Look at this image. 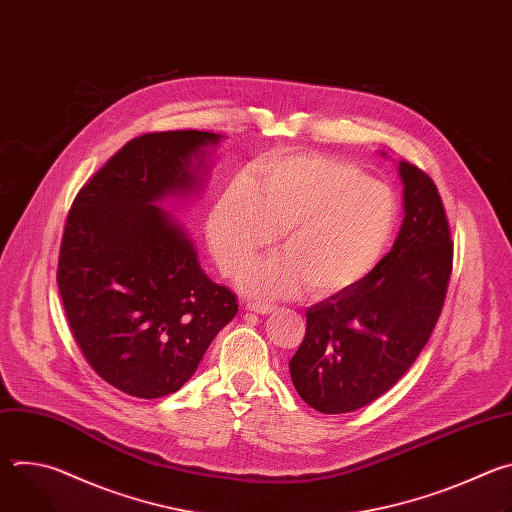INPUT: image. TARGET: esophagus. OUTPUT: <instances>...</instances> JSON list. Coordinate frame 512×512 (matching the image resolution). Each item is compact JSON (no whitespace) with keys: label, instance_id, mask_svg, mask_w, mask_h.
Segmentation results:
<instances>
[{"label":"esophagus","instance_id":"obj_1","mask_svg":"<svg viewBox=\"0 0 512 512\" xmlns=\"http://www.w3.org/2000/svg\"><path fill=\"white\" fill-rule=\"evenodd\" d=\"M247 310H249V312H255V314H261V316H267V314H271L275 308L269 306V304H263V302H249V304H247Z\"/></svg>","mask_w":512,"mask_h":512}]
</instances>
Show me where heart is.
Masks as SVG:
<instances>
[{
	"label": "heart",
	"instance_id": "heart-1",
	"mask_svg": "<svg viewBox=\"0 0 512 512\" xmlns=\"http://www.w3.org/2000/svg\"><path fill=\"white\" fill-rule=\"evenodd\" d=\"M397 206L391 190L352 164L287 154L259 164L247 186H233L208 218L212 255L237 275L280 235L282 253L250 266L239 285L253 298H291L306 287L332 296L367 277L381 261Z\"/></svg>",
	"mask_w": 512,
	"mask_h": 512
}]
</instances>
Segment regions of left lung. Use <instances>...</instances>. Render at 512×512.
I'll return each instance as SVG.
<instances>
[{
    "instance_id": "left-lung-1",
    "label": "left lung",
    "mask_w": 512,
    "mask_h": 512,
    "mask_svg": "<svg viewBox=\"0 0 512 512\" xmlns=\"http://www.w3.org/2000/svg\"><path fill=\"white\" fill-rule=\"evenodd\" d=\"M405 218L393 249L358 283L308 308L289 360L300 397L320 413H350L385 395L427 344L442 314L454 245L433 180L399 162Z\"/></svg>"
}]
</instances>
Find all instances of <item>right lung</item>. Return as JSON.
<instances>
[{
	"mask_svg": "<svg viewBox=\"0 0 512 512\" xmlns=\"http://www.w3.org/2000/svg\"><path fill=\"white\" fill-rule=\"evenodd\" d=\"M221 137L194 129L139 135L68 212L56 273L68 326L93 371L131 397L176 393L239 310L160 206L204 188L208 148Z\"/></svg>",
	"mask_w": 512,
	"mask_h": 512,
	"instance_id": "add662e5",
	"label": "right lung"
}]
</instances>
